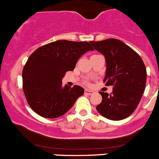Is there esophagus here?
<instances>
[{"label": "esophagus", "instance_id": "esophagus-1", "mask_svg": "<svg viewBox=\"0 0 159 159\" xmlns=\"http://www.w3.org/2000/svg\"><path fill=\"white\" fill-rule=\"evenodd\" d=\"M85 94H87V95H93L94 94V92L89 90V89H85Z\"/></svg>", "mask_w": 159, "mask_h": 159}]
</instances>
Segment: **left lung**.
I'll list each match as a JSON object with an SVG mask.
<instances>
[{"instance_id":"1","label":"left lung","mask_w":159,"mask_h":159,"mask_svg":"<svg viewBox=\"0 0 159 159\" xmlns=\"http://www.w3.org/2000/svg\"><path fill=\"white\" fill-rule=\"evenodd\" d=\"M89 43L106 57L103 83L113 86L109 95L99 92L102 99L96 109L111 120L129 117L137 108L145 90L147 73L143 60L135 50L117 39Z\"/></svg>"}]
</instances>
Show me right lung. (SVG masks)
<instances>
[{"instance_id": "right-lung-1", "label": "right lung", "mask_w": 159, "mask_h": 159, "mask_svg": "<svg viewBox=\"0 0 159 159\" xmlns=\"http://www.w3.org/2000/svg\"><path fill=\"white\" fill-rule=\"evenodd\" d=\"M93 50L86 41L62 40L40 47L29 57L22 72L23 90L36 113L55 119L73 106L84 89L76 85L63 87L62 79L82 55Z\"/></svg>"}]
</instances>
